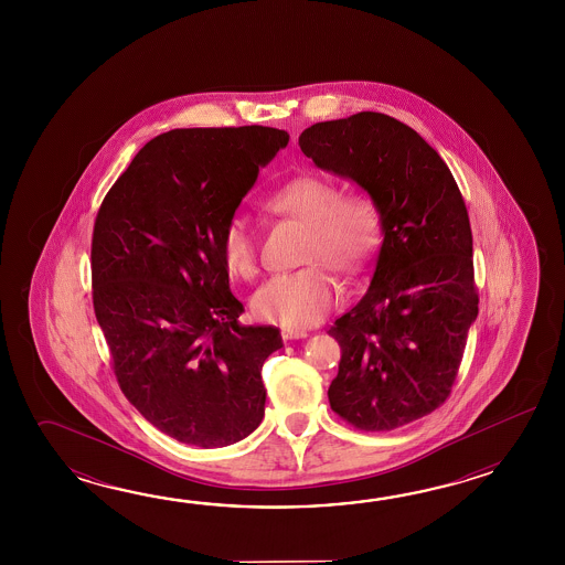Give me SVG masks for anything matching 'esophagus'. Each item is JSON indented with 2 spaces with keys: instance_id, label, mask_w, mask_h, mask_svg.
I'll return each instance as SVG.
<instances>
[{
  "instance_id": "obj_1",
  "label": "esophagus",
  "mask_w": 565,
  "mask_h": 565,
  "mask_svg": "<svg viewBox=\"0 0 565 565\" xmlns=\"http://www.w3.org/2000/svg\"><path fill=\"white\" fill-rule=\"evenodd\" d=\"M280 333H282V339H287V341H292V339H305V337H309L307 331H300V329H282Z\"/></svg>"
}]
</instances>
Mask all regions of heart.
Returning a JSON list of instances; mask_svg holds the SVG:
<instances>
[{"instance_id": "heart-1", "label": "heart", "mask_w": 565, "mask_h": 565, "mask_svg": "<svg viewBox=\"0 0 565 565\" xmlns=\"http://www.w3.org/2000/svg\"><path fill=\"white\" fill-rule=\"evenodd\" d=\"M266 212L305 226L302 268L268 278L254 292L253 311L268 323L302 329L333 309L339 287L330 270L345 277L370 265L382 241V222L370 195L341 193L323 175H299L265 198ZM220 253L232 277L253 278L258 270V238L248 220L232 216L220 234Z\"/></svg>"}]
</instances>
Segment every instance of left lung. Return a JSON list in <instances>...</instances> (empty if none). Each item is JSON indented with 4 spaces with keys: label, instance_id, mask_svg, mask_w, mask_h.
<instances>
[{
    "label": "left lung",
    "instance_id": "1",
    "mask_svg": "<svg viewBox=\"0 0 565 565\" xmlns=\"http://www.w3.org/2000/svg\"><path fill=\"white\" fill-rule=\"evenodd\" d=\"M299 145L370 193L380 214L370 288L329 329L341 361L327 394L355 428L394 430L443 406L457 380L479 315L469 212L443 157L394 117L315 122Z\"/></svg>",
    "mask_w": 565,
    "mask_h": 565
}]
</instances>
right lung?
Listing matches in <instances>:
<instances>
[{
  "label": "right lung",
  "mask_w": 565,
  "mask_h": 565,
  "mask_svg": "<svg viewBox=\"0 0 565 565\" xmlns=\"http://www.w3.org/2000/svg\"><path fill=\"white\" fill-rule=\"evenodd\" d=\"M287 143L288 132L258 125L163 132L96 214L93 305L117 382L183 445H234L265 416L260 372L282 337L238 324L220 234Z\"/></svg>",
  "instance_id": "obj_1"
}]
</instances>
